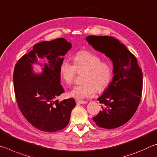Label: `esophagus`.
Here are the masks:
<instances>
[{"mask_svg": "<svg viewBox=\"0 0 157 157\" xmlns=\"http://www.w3.org/2000/svg\"><path fill=\"white\" fill-rule=\"evenodd\" d=\"M76 103L77 104H86V103H87L86 101H81V100H78V99L76 100Z\"/></svg>", "mask_w": 157, "mask_h": 157, "instance_id": "esophagus-1", "label": "esophagus"}]
</instances>
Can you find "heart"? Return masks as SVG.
I'll return each instance as SVG.
<instances>
[{
	"mask_svg": "<svg viewBox=\"0 0 157 157\" xmlns=\"http://www.w3.org/2000/svg\"><path fill=\"white\" fill-rule=\"evenodd\" d=\"M100 56L86 50H81L73 56V65L64 60L59 67V76L64 83L71 85L76 72L86 71L83 83L74 86L70 95L77 99L92 97L97 92L108 88L113 78V67L110 63L101 60Z\"/></svg>",
	"mask_w": 157,
	"mask_h": 157,
	"instance_id": "obj_1",
	"label": "heart"
}]
</instances>
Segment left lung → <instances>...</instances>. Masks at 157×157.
Instances as JSON below:
<instances>
[{
    "label": "left lung",
    "instance_id": "8db88e82",
    "mask_svg": "<svg viewBox=\"0 0 157 157\" xmlns=\"http://www.w3.org/2000/svg\"><path fill=\"white\" fill-rule=\"evenodd\" d=\"M86 40L96 50L105 54L113 63L114 77L98 98L102 104L93 121L98 127L114 129L130 120L141 101L143 73L135 56L119 40L108 36H89Z\"/></svg>",
    "mask_w": 157,
    "mask_h": 157
}]
</instances>
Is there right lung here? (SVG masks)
<instances>
[{
  "label": "right lung",
  "mask_w": 157,
  "mask_h": 157,
  "mask_svg": "<svg viewBox=\"0 0 157 157\" xmlns=\"http://www.w3.org/2000/svg\"><path fill=\"white\" fill-rule=\"evenodd\" d=\"M71 48V43L63 38L43 41L34 45L33 50L23 55L15 65L13 80L18 108L28 122L41 131L53 132L65 128L76 105L74 98L55 100L64 92L59 67L63 56ZM36 55L48 60L40 75L32 70V64L37 63Z\"/></svg>",
  "instance_id": "obj_1"
}]
</instances>
